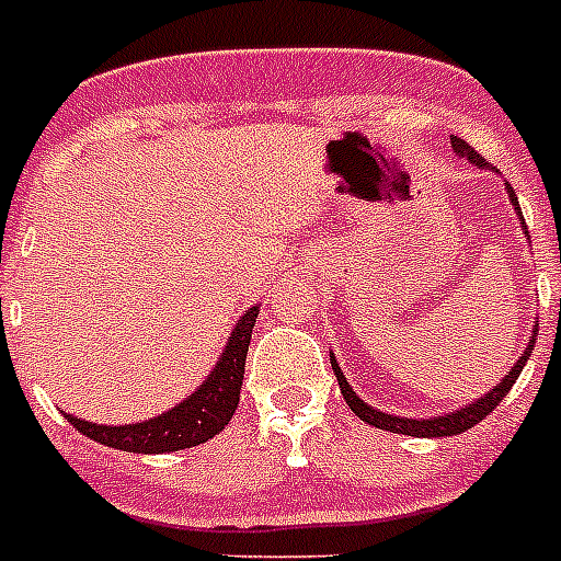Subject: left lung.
<instances>
[{"label": "left lung", "instance_id": "obj_1", "mask_svg": "<svg viewBox=\"0 0 561 561\" xmlns=\"http://www.w3.org/2000/svg\"><path fill=\"white\" fill-rule=\"evenodd\" d=\"M449 140H453V149L458 158H467L470 163H476L478 170H493V167H490V163H486L484 158L476 152V149H470V144H467V140L455 138V135ZM504 190H507L510 204H513V209H516L518 225H522V230L527 233L525 216H522V207H518V198H516V193H513V186L504 184ZM536 334H539V325H533V334H530V340H527V348L522 352V357L513 363V368H510L507 375L502 377V383H495L493 389L486 391L484 398L470 400L467 407L455 409V412L438 414V417H400V414H389V412H380V409H375V407H368L366 400H359L357 391L348 386V380H345L343 368H340V363H336L334 354H331V368H334L336 383H340V391H343V398H345V403H348V409L357 414L359 421H366L368 426H377V430H386V432H398V435H412V438H444V435H461V432L472 430L476 423L484 421L486 414L493 412V409L502 403L504 394L513 389V383H516L518 375H522V368H525L527 359H530L533 345H536Z\"/></svg>", "mask_w": 561, "mask_h": 561}]
</instances>
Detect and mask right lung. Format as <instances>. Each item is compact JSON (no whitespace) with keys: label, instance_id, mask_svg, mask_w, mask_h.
I'll return each mask as SVG.
<instances>
[{"label":"right lung","instance_id":"add662e5","mask_svg":"<svg viewBox=\"0 0 561 561\" xmlns=\"http://www.w3.org/2000/svg\"><path fill=\"white\" fill-rule=\"evenodd\" d=\"M256 317L259 305L241 313L207 380L190 398H184L163 414H154L140 423H123V426H115V423L106 426V423H91L75 417V414H66L68 423L77 432H83L85 438L112 446V449H123V453L158 455L207 444L225 430L239 407L244 359H248L250 334H253Z\"/></svg>","mask_w":561,"mask_h":561}]
</instances>
